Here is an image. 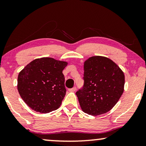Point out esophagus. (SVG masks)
I'll use <instances>...</instances> for the list:
<instances>
[{
	"mask_svg": "<svg viewBox=\"0 0 146 146\" xmlns=\"http://www.w3.org/2000/svg\"><path fill=\"white\" fill-rule=\"evenodd\" d=\"M68 90H69L70 92H75L76 90V87H74V88H72L69 89Z\"/></svg>",
	"mask_w": 146,
	"mask_h": 146,
	"instance_id": "1",
	"label": "esophagus"
}]
</instances>
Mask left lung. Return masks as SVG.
<instances>
[{
    "instance_id": "8db88e82",
    "label": "left lung",
    "mask_w": 146,
    "mask_h": 146,
    "mask_svg": "<svg viewBox=\"0 0 146 146\" xmlns=\"http://www.w3.org/2000/svg\"><path fill=\"white\" fill-rule=\"evenodd\" d=\"M84 70V85L76 93L82 110L92 115L108 112L124 90V73L114 62L102 56L88 58Z\"/></svg>"
}]
</instances>
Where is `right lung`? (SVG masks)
I'll list each match as a JSON object with an SVG mask.
<instances>
[{
    "mask_svg": "<svg viewBox=\"0 0 146 146\" xmlns=\"http://www.w3.org/2000/svg\"><path fill=\"white\" fill-rule=\"evenodd\" d=\"M66 61L43 57L31 62L18 76L17 89L32 110L49 113L60 106L66 94L63 70Z\"/></svg>",
    "mask_w": 146,
    "mask_h": 146,
    "instance_id": "obj_1",
    "label": "right lung"
}]
</instances>
